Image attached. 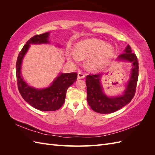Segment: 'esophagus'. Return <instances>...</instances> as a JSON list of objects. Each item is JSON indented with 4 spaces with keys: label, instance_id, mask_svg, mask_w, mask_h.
<instances>
[{
    "label": "esophagus",
    "instance_id": "esophagus-1",
    "mask_svg": "<svg viewBox=\"0 0 155 155\" xmlns=\"http://www.w3.org/2000/svg\"><path fill=\"white\" fill-rule=\"evenodd\" d=\"M85 74H83L82 72H78V79H83L85 78Z\"/></svg>",
    "mask_w": 155,
    "mask_h": 155
}]
</instances>
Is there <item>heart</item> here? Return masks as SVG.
I'll return each instance as SVG.
<instances>
[{
  "label": "heart",
  "mask_w": 155,
  "mask_h": 155,
  "mask_svg": "<svg viewBox=\"0 0 155 155\" xmlns=\"http://www.w3.org/2000/svg\"><path fill=\"white\" fill-rule=\"evenodd\" d=\"M114 49L109 45L99 39H88L79 42L76 46V50L70 54L75 61L88 58V67L93 70L102 68L113 55Z\"/></svg>",
  "instance_id": "1"
}]
</instances>
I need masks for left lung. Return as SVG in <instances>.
<instances>
[{"label":"left lung","mask_w":155,"mask_h":155,"mask_svg":"<svg viewBox=\"0 0 155 155\" xmlns=\"http://www.w3.org/2000/svg\"><path fill=\"white\" fill-rule=\"evenodd\" d=\"M124 52L118 56V59L133 63V68L130 79L123 96L107 97L103 92L100 74H89L86 76L87 101L94 111L101 114L114 112L128 104L134 96L138 78V61L129 45L127 46Z\"/></svg>","instance_id":"1"}]
</instances>
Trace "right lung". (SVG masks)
<instances>
[{"label":"right lung","instance_id":"obj_1","mask_svg":"<svg viewBox=\"0 0 155 155\" xmlns=\"http://www.w3.org/2000/svg\"><path fill=\"white\" fill-rule=\"evenodd\" d=\"M49 33L35 35L26 42L18 54L16 63V76L18 91L21 96L33 107L42 111H53L63 106L68 87L76 81V72L61 74L50 87L44 89H37L28 85L23 80L21 74L22 61L28 50L30 44L48 43Z\"/></svg>","mask_w":155,"mask_h":155}]
</instances>
